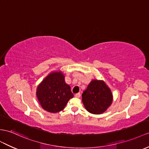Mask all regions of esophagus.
I'll return each instance as SVG.
<instances>
[{
  "mask_svg": "<svg viewBox=\"0 0 149 149\" xmlns=\"http://www.w3.org/2000/svg\"><path fill=\"white\" fill-rule=\"evenodd\" d=\"M80 96H81L80 93H78L75 94V97L76 98H79V97H80Z\"/></svg>",
  "mask_w": 149,
  "mask_h": 149,
  "instance_id": "34e87169",
  "label": "esophagus"
}]
</instances>
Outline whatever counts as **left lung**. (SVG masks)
<instances>
[{
    "label": "left lung",
    "instance_id": "obj_1",
    "mask_svg": "<svg viewBox=\"0 0 149 149\" xmlns=\"http://www.w3.org/2000/svg\"><path fill=\"white\" fill-rule=\"evenodd\" d=\"M113 95L111 89L103 80L93 79L82 93V102L87 111L100 114L111 106Z\"/></svg>",
    "mask_w": 149,
    "mask_h": 149
}]
</instances>
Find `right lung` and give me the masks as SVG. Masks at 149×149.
Returning a JSON list of instances; mask_svg holds the SVG:
<instances>
[{
	"label": "right lung",
	"instance_id": "obj_1",
	"mask_svg": "<svg viewBox=\"0 0 149 149\" xmlns=\"http://www.w3.org/2000/svg\"><path fill=\"white\" fill-rule=\"evenodd\" d=\"M64 78L62 71H52L37 86L36 95L38 102L47 112L57 113L63 111L68 101L74 97Z\"/></svg>",
	"mask_w": 149,
	"mask_h": 149
}]
</instances>
